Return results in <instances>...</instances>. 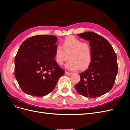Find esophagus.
Instances as JSON below:
<instances>
[{"label": "esophagus", "instance_id": "34e87169", "mask_svg": "<svg viewBox=\"0 0 130 130\" xmlns=\"http://www.w3.org/2000/svg\"><path fill=\"white\" fill-rule=\"evenodd\" d=\"M65 74L67 75H68V76H70V75H71L72 74V73L68 72H65Z\"/></svg>", "mask_w": 130, "mask_h": 130}]
</instances>
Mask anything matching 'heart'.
I'll return each instance as SVG.
<instances>
[{
    "instance_id": "heart-1",
    "label": "heart",
    "mask_w": 130,
    "mask_h": 130,
    "mask_svg": "<svg viewBox=\"0 0 130 130\" xmlns=\"http://www.w3.org/2000/svg\"><path fill=\"white\" fill-rule=\"evenodd\" d=\"M62 46H57L54 50V58L58 65L70 61L65 67L72 71L85 70L88 68L93 60V52L91 46L88 43H83L80 39L69 36L63 41Z\"/></svg>"
}]
</instances>
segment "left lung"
Listing matches in <instances>:
<instances>
[{"label":"left lung","mask_w":130,"mask_h":130,"mask_svg":"<svg viewBox=\"0 0 130 130\" xmlns=\"http://www.w3.org/2000/svg\"><path fill=\"white\" fill-rule=\"evenodd\" d=\"M89 41L93 60L88 69L80 73V81L75 88L85 97L96 98L112 89L118 70L117 55L109 42L94 32L77 34Z\"/></svg>","instance_id":"left-lung-1"}]
</instances>
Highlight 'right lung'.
I'll use <instances>...</instances> for the list:
<instances>
[{
    "label": "right lung",
    "mask_w": 130,
    "mask_h": 130,
    "mask_svg": "<svg viewBox=\"0 0 130 130\" xmlns=\"http://www.w3.org/2000/svg\"><path fill=\"white\" fill-rule=\"evenodd\" d=\"M57 41L53 35H37L27 38L19 47L14 58V75L26 94L47 95L64 74L54 58Z\"/></svg>",
    "instance_id": "obj_1"
}]
</instances>
